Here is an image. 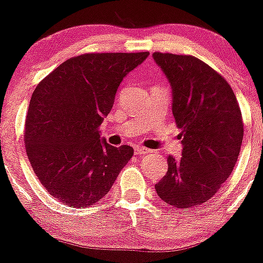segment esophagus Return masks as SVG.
<instances>
[{"mask_svg": "<svg viewBox=\"0 0 263 263\" xmlns=\"http://www.w3.org/2000/svg\"><path fill=\"white\" fill-rule=\"evenodd\" d=\"M135 153H136V155H146V153H149V149L144 148V146L141 145H137L135 146Z\"/></svg>", "mask_w": 263, "mask_h": 263, "instance_id": "1", "label": "esophagus"}]
</instances>
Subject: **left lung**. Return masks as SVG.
I'll list each match as a JSON object with an SVG mask.
<instances>
[{
	"label": "left lung",
	"mask_w": 263,
	"mask_h": 263,
	"mask_svg": "<svg viewBox=\"0 0 263 263\" xmlns=\"http://www.w3.org/2000/svg\"><path fill=\"white\" fill-rule=\"evenodd\" d=\"M173 93V115L181 128L182 157H167L156 193L177 208L208 202L237 162L243 123L235 93L224 77L189 55L153 53Z\"/></svg>",
	"instance_id": "left-lung-1"
}]
</instances>
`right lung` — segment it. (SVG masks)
<instances>
[{"label":"right lung","instance_id":"add662e5","mask_svg":"<svg viewBox=\"0 0 263 263\" xmlns=\"http://www.w3.org/2000/svg\"><path fill=\"white\" fill-rule=\"evenodd\" d=\"M148 55L76 56L35 87L26 117V153L40 183L64 204L82 208L101 200L131 160L132 146L110 145L98 128L120 82Z\"/></svg>","mask_w":263,"mask_h":263}]
</instances>
